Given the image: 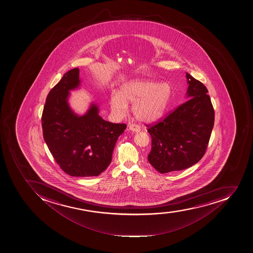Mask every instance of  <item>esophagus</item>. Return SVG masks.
Returning <instances> with one entry per match:
<instances>
[{
	"label": "esophagus",
	"instance_id": "1",
	"mask_svg": "<svg viewBox=\"0 0 253 253\" xmlns=\"http://www.w3.org/2000/svg\"><path fill=\"white\" fill-rule=\"evenodd\" d=\"M127 127H128V129H129L130 131H132V132H139L140 131V128L139 126H136V125H132V124H129Z\"/></svg>",
	"mask_w": 253,
	"mask_h": 253
}]
</instances>
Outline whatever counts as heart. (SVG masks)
<instances>
[{"label":"heart","mask_w":253,"mask_h":253,"mask_svg":"<svg viewBox=\"0 0 253 253\" xmlns=\"http://www.w3.org/2000/svg\"><path fill=\"white\" fill-rule=\"evenodd\" d=\"M170 96L171 88L168 84L136 81L124 86L120 95H112L111 109L116 117H122L127 112V104H132V114L136 120L153 123L163 116Z\"/></svg>","instance_id":"heart-1"}]
</instances>
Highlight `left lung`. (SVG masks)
<instances>
[{"label":"left lung","mask_w":253,"mask_h":253,"mask_svg":"<svg viewBox=\"0 0 253 253\" xmlns=\"http://www.w3.org/2000/svg\"><path fill=\"white\" fill-rule=\"evenodd\" d=\"M186 102L165 119L147 125L152 137L149 163L161 173L180 171L197 163L205 155L211 136L215 113L204 84L186 73Z\"/></svg>","instance_id":"obj_1"}]
</instances>
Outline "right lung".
<instances>
[{
    "instance_id": "1",
    "label": "right lung",
    "mask_w": 253,
    "mask_h": 253,
    "mask_svg": "<svg viewBox=\"0 0 253 253\" xmlns=\"http://www.w3.org/2000/svg\"><path fill=\"white\" fill-rule=\"evenodd\" d=\"M79 72L78 68L69 70L48 92L42 117L43 136L65 173L96 176L111 163L117 139L127 126L103 120L96 104L84 115L73 113L68 97L70 90L79 87Z\"/></svg>"
}]
</instances>
